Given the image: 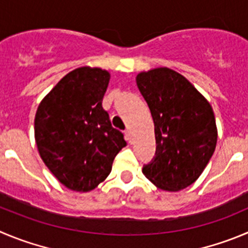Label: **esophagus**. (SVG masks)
I'll return each mask as SVG.
<instances>
[{
  "instance_id": "obj_1",
  "label": "esophagus",
  "mask_w": 248,
  "mask_h": 248,
  "mask_svg": "<svg viewBox=\"0 0 248 248\" xmlns=\"http://www.w3.org/2000/svg\"><path fill=\"white\" fill-rule=\"evenodd\" d=\"M124 136H126V138H127V140H128V142H132V133H131V129L127 128L126 131H124Z\"/></svg>"
}]
</instances>
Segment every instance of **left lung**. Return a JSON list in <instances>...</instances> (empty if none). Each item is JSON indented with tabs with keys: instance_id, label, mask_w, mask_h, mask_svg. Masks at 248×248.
Masks as SVG:
<instances>
[{
	"instance_id": "left-lung-1",
	"label": "left lung",
	"mask_w": 248,
	"mask_h": 248,
	"mask_svg": "<svg viewBox=\"0 0 248 248\" xmlns=\"http://www.w3.org/2000/svg\"><path fill=\"white\" fill-rule=\"evenodd\" d=\"M136 80L155 127V156L143 173L164 191L186 188L215 150L218 131L212 106L184 76L166 67L140 72Z\"/></svg>"
}]
</instances>
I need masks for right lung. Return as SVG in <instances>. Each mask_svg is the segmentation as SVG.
<instances>
[{
	"mask_svg": "<svg viewBox=\"0 0 248 248\" xmlns=\"http://www.w3.org/2000/svg\"><path fill=\"white\" fill-rule=\"evenodd\" d=\"M110 73L79 67L64 76L36 110L34 132L41 159L63 186L88 192L103 182L126 147L103 108Z\"/></svg>",
	"mask_w": 248,
	"mask_h": 248,
	"instance_id": "right-lung-1",
	"label": "right lung"
}]
</instances>
